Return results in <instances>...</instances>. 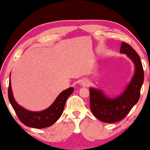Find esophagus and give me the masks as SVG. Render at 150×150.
<instances>
[{
    "instance_id": "1",
    "label": "esophagus",
    "mask_w": 150,
    "mask_h": 150,
    "mask_svg": "<svg viewBox=\"0 0 150 150\" xmlns=\"http://www.w3.org/2000/svg\"><path fill=\"white\" fill-rule=\"evenodd\" d=\"M89 85V82L87 80H83L81 82V85L83 87H87Z\"/></svg>"
}]
</instances>
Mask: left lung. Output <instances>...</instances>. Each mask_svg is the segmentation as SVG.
Here are the masks:
<instances>
[{
	"label": "left lung",
	"mask_w": 150,
	"mask_h": 150,
	"mask_svg": "<svg viewBox=\"0 0 150 150\" xmlns=\"http://www.w3.org/2000/svg\"><path fill=\"white\" fill-rule=\"evenodd\" d=\"M120 53L126 54L134 65V75L124 91L117 97L110 98L101 89L93 87L89 89L91 112L98 120L105 123L119 122L128 114L139 101L144 81L142 63L136 51L123 42Z\"/></svg>",
	"instance_id": "8db88e82"
}]
</instances>
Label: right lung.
<instances>
[{
    "mask_svg": "<svg viewBox=\"0 0 150 150\" xmlns=\"http://www.w3.org/2000/svg\"><path fill=\"white\" fill-rule=\"evenodd\" d=\"M74 88L69 87L64 90L57 96L54 102L42 111H30L19 105L14 99L9 79L8 88V97L12 107L22 124L34 128H47L54 124L63 113L66 100L73 93Z\"/></svg>",
    "mask_w": 150,
    "mask_h": 150,
    "instance_id": "add662e5",
    "label": "right lung"
}]
</instances>
